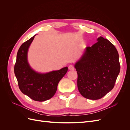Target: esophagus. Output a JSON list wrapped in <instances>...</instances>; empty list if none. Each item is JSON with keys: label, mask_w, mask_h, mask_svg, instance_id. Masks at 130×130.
I'll list each match as a JSON object with an SVG mask.
<instances>
[{"label": "esophagus", "mask_w": 130, "mask_h": 130, "mask_svg": "<svg viewBox=\"0 0 130 130\" xmlns=\"http://www.w3.org/2000/svg\"><path fill=\"white\" fill-rule=\"evenodd\" d=\"M68 69L69 70H73L74 69V66H73L72 64L71 65H69V67H68Z\"/></svg>", "instance_id": "esophagus-1"}]
</instances>
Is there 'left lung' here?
Here are the masks:
<instances>
[{
    "label": "left lung",
    "mask_w": 130,
    "mask_h": 130,
    "mask_svg": "<svg viewBox=\"0 0 130 130\" xmlns=\"http://www.w3.org/2000/svg\"><path fill=\"white\" fill-rule=\"evenodd\" d=\"M87 46L74 65L77 73V88L88 99L98 100L113 88L120 72L119 54L116 47L103 37Z\"/></svg>",
    "instance_id": "1"
}]
</instances>
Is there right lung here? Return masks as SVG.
<instances>
[{
    "label": "right lung",
    "mask_w": 130,
    "mask_h": 130,
    "mask_svg": "<svg viewBox=\"0 0 130 130\" xmlns=\"http://www.w3.org/2000/svg\"><path fill=\"white\" fill-rule=\"evenodd\" d=\"M30 38L19 48L14 72L21 92L31 99L44 101L51 99L55 94L58 82L68 71V67L46 73L35 71L30 66L27 53L35 36Z\"/></svg>",
    "instance_id": "add662e5"
}]
</instances>
